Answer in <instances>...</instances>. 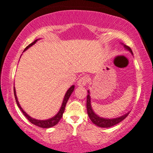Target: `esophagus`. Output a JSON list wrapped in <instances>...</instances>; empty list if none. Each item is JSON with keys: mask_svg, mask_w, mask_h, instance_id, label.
Listing matches in <instances>:
<instances>
[{"mask_svg": "<svg viewBox=\"0 0 153 153\" xmlns=\"http://www.w3.org/2000/svg\"><path fill=\"white\" fill-rule=\"evenodd\" d=\"M89 78L87 75H84L83 76H81L80 79H79L78 82H77V84L79 85V86H84L87 84V83L88 82Z\"/></svg>", "mask_w": 153, "mask_h": 153, "instance_id": "1", "label": "esophagus"}]
</instances>
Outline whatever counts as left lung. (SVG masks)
I'll use <instances>...</instances> for the list:
<instances>
[{
  "label": "left lung",
  "mask_w": 153,
  "mask_h": 153,
  "mask_svg": "<svg viewBox=\"0 0 153 153\" xmlns=\"http://www.w3.org/2000/svg\"><path fill=\"white\" fill-rule=\"evenodd\" d=\"M124 47L126 48V49H128L131 53H133L131 49L129 47L125 45H124ZM88 93L89 94V91H88ZM86 108H87V112H88V117L89 118H90V120L92 121V122L96 125H97L98 126H100V127H102V128L111 127V126H114V125L119 124V123L122 122V120H124V119L128 115V114H129V112H128L126 113V114H124V115L120 117L115 118V119H112V120H111V119L101 118L100 117L97 115V114H95L94 111H93L92 108H91V98L89 95L87 96Z\"/></svg>",
  "instance_id": "left-lung-1"
}]
</instances>
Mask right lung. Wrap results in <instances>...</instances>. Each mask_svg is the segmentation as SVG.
I'll use <instances>...</instances> for the list:
<instances>
[{
	"label": "right lung",
	"instance_id": "add662e5",
	"mask_svg": "<svg viewBox=\"0 0 153 153\" xmlns=\"http://www.w3.org/2000/svg\"><path fill=\"white\" fill-rule=\"evenodd\" d=\"M36 41H37V40H35L33 43H30V44H29L28 46L26 47V48L25 49V50H24V51H25L27 48H29L30 46H31V45H32L34 44V43L36 42ZM74 86H72L70 87V88L68 89V91H67L66 94H65V96L64 100H63L62 107H61V108H60V110H59V112L57 113V114L55 117H53V118L49 119V120H35V119L31 118V117H29L28 114H27V113H26L25 111L22 110V108H21V106L19 105L18 100H17V96H16V92H15V87H14V95H15V100H16V102H17V106L19 107V109H20V110L22 111V112L24 115H25L27 119H28V120L29 121V122H30L31 123H32L33 124L36 125V126H39V127H41V128H50V127H52V126H55V125H56L57 123L59 122V121L60 120V119L62 118L63 113H64V112H65V106H66L67 100H69V97H70L71 94H72L73 91H74Z\"/></svg>",
	"mask_w": 153,
	"mask_h": 153
}]
</instances>
